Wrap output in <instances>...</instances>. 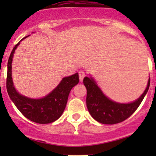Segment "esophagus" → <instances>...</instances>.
<instances>
[{
    "instance_id": "34e87169",
    "label": "esophagus",
    "mask_w": 156,
    "mask_h": 156,
    "mask_svg": "<svg viewBox=\"0 0 156 156\" xmlns=\"http://www.w3.org/2000/svg\"><path fill=\"white\" fill-rule=\"evenodd\" d=\"M78 75H79V79H80V81H82V80L84 79V77H85L86 74L84 73V72H82V71H81V72H78Z\"/></svg>"
}]
</instances>
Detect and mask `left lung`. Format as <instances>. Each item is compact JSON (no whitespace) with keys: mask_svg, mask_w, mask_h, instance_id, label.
<instances>
[{"mask_svg":"<svg viewBox=\"0 0 156 156\" xmlns=\"http://www.w3.org/2000/svg\"><path fill=\"white\" fill-rule=\"evenodd\" d=\"M83 82L87 88L86 103L91 116L100 123L114 125L126 120L139 107L149 90L150 78L141 97L136 101L127 104L115 103L107 98L92 78L85 77Z\"/></svg>","mask_w":156,"mask_h":156,"instance_id":"8db88e82","label":"left lung"}]
</instances>
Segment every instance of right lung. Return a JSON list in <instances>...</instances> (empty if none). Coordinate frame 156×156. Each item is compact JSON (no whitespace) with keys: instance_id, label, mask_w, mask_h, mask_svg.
Wrapping results in <instances>:
<instances>
[{"instance_id":"obj_1","label":"right lung","mask_w":156,"mask_h":156,"mask_svg":"<svg viewBox=\"0 0 156 156\" xmlns=\"http://www.w3.org/2000/svg\"><path fill=\"white\" fill-rule=\"evenodd\" d=\"M19 44L20 43L16 44L12 49L7 63L6 86L9 97L20 112L31 122L38 124H49L55 122L64 112L72 88L79 82L78 74L75 73L64 78L59 85L44 98L34 100L20 95L13 87L11 76L12 56Z\"/></svg>"}]
</instances>
